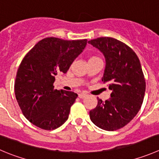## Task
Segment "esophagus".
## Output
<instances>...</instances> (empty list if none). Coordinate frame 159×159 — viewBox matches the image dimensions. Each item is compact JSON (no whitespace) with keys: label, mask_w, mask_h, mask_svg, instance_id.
Instances as JSON below:
<instances>
[{"label":"esophagus","mask_w":159,"mask_h":159,"mask_svg":"<svg viewBox=\"0 0 159 159\" xmlns=\"http://www.w3.org/2000/svg\"><path fill=\"white\" fill-rule=\"evenodd\" d=\"M87 95H88L87 94H85V93H79V94H78V97H79V98H85Z\"/></svg>","instance_id":"esophagus-1"}]
</instances>
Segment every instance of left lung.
<instances>
[{"label": "left lung", "instance_id": "left-lung-1", "mask_svg": "<svg viewBox=\"0 0 159 159\" xmlns=\"http://www.w3.org/2000/svg\"><path fill=\"white\" fill-rule=\"evenodd\" d=\"M106 59L103 83L112 90L109 99L98 98L89 112L91 120L102 130L113 131L127 125L140 110L145 93V79L141 63L133 50L116 39L99 37L89 41Z\"/></svg>", "mask_w": 159, "mask_h": 159}]
</instances>
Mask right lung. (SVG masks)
<instances>
[{
	"instance_id": "right-lung-1",
	"label": "right lung",
	"mask_w": 159,
	"mask_h": 159,
	"mask_svg": "<svg viewBox=\"0 0 159 159\" xmlns=\"http://www.w3.org/2000/svg\"><path fill=\"white\" fill-rule=\"evenodd\" d=\"M87 41L48 37L37 43L23 58L17 71L15 93L23 115L32 124L51 130L67 121L78 95L54 89L55 76L59 72L67 73Z\"/></svg>"
}]
</instances>
